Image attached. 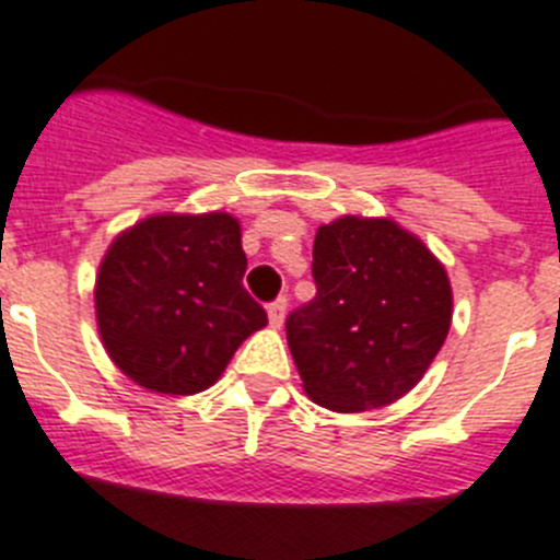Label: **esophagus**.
I'll use <instances>...</instances> for the list:
<instances>
[{
    "label": "esophagus",
    "mask_w": 560,
    "mask_h": 560,
    "mask_svg": "<svg viewBox=\"0 0 560 560\" xmlns=\"http://www.w3.org/2000/svg\"><path fill=\"white\" fill-rule=\"evenodd\" d=\"M284 315H287V299H276L273 304L268 306L270 326H273V329H279V326L284 324Z\"/></svg>",
    "instance_id": "34e87169"
}]
</instances>
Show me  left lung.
Returning a JSON list of instances; mask_svg holds the SVG:
<instances>
[{
  "label": "left lung",
  "mask_w": 560,
  "mask_h": 560,
  "mask_svg": "<svg viewBox=\"0 0 560 560\" xmlns=\"http://www.w3.org/2000/svg\"><path fill=\"white\" fill-rule=\"evenodd\" d=\"M315 299L287 317V342L315 405L362 412L418 385L452 324V287L416 234L385 218L320 225Z\"/></svg>",
  "instance_id": "left-lung-1"
}]
</instances>
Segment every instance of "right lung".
Returning a JSON list of instances; mask_svg holds the SVG:
<instances>
[{"label": "right lung", "mask_w": 560, "mask_h": 560, "mask_svg": "<svg viewBox=\"0 0 560 560\" xmlns=\"http://www.w3.org/2000/svg\"><path fill=\"white\" fill-rule=\"evenodd\" d=\"M236 218L153 214L110 243L94 287L114 365L136 385L192 396L220 380L240 342L268 324L243 287Z\"/></svg>", "instance_id": "1"}]
</instances>
